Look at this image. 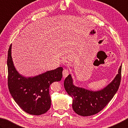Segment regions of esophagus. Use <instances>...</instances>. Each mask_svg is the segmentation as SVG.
<instances>
[{"label": "esophagus", "mask_w": 128, "mask_h": 128, "mask_svg": "<svg viewBox=\"0 0 128 128\" xmlns=\"http://www.w3.org/2000/svg\"><path fill=\"white\" fill-rule=\"evenodd\" d=\"M69 72L68 70L67 69H64L63 71V77L64 78H66V77L68 75Z\"/></svg>", "instance_id": "1"}]
</instances>
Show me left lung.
Masks as SVG:
<instances>
[{
  "label": "left lung",
  "instance_id": "obj_1",
  "mask_svg": "<svg viewBox=\"0 0 128 128\" xmlns=\"http://www.w3.org/2000/svg\"><path fill=\"white\" fill-rule=\"evenodd\" d=\"M122 65L118 74L110 84L101 90H90L74 85L71 74L65 78L64 87L72 98V108L76 114L83 116L95 115L105 107L114 97L121 80Z\"/></svg>",
  "mask_w": 128,
  "mask_h": 128
}]
</instances>
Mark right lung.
<instances>
[{
	"mask_svg": "<svg viewBox=\"0 0 128 128\" xmlns=\"http://www.w3.org/2000/svg\"><path fill=\"white\" fill-rule=\"evenodd\" d=\"M12 44L7 60L8 88L11 95L22 109L29 114L40 115L50 109L51 105L49 88L50 84L62 78V67L34 76L26 77L19 73L12 57Z\"/></svg>",
	"mask_w": 128,
	"mask_h": 128,
	"instance_id": "obj_1",
	"label": "right lung"
}]
</instances>
